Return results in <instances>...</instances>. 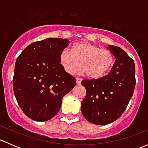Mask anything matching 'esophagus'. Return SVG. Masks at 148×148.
<instances>
[{
  "label": "esophagus",
  "mask_w": 148,
  "mask_h": 148,
  "mask_svg": "<svg viewBox=\"0 0 148 148\" xmlns=\"http://www.w3.org/2000/svg\"><path fill=\"white\" fill-rule=\"evenodd\" d=\"M82 80V79L81 78H77V79H76V82H77V84H81Z\"/></svg>",
  "instance_id": "obj_1"
}]
</instances>
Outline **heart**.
I'll return each instance as SVG.
<instances>
[{
    "label": "heart",
    "mask_w": 148,
    "mask_h": 148,
    "mask_svg": "<svg viewBox=\"0 0 148 148\" xmlns=\"http://www.w3.org/2000/svg\"><path fill=\"white\" fill-rule=\"evenodd\" d=\"M59 62L67 73L73 74L81 66L80 72L86 73L88 77L98 79L104 76L113 64L114 58L110 51L97 46L79 42L75 44L71 51L64 50Z\"/></svg>",
    "instance_id": "obj_1"
}]
</instances>
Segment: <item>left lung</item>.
Here are the masks:
<instances>
[{"label": "left lung", "mask_w": 148, "mask_h": 148, "mask_svg": "<svg viewBox=\"0 0 148 148\" xmlns=\"http://www.w3.org/2000/svg\"><path fill=\"white\" fill-rule=\"evenodd\" d=\"M107 49L116 60L104 77L84 79L82 85L86 91L82 102V113L91 123L104 125L120 118L130 100L135 86V67L133 59L115 46Z\"/></svg>", "instance_id": "obj_1"}]
</instances>
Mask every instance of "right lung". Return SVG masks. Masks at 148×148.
Listing matches in <instances>:
<instances>
[{"label":"right lung","mask_w":148,"mask_h":148,"mask_svg":"<svg viewBox=\"0 0 148 148\" xmlns=\"http://www.w3.org/2000/svg\"><path fill=\"white\" fill-rule=\"evenodd\" d=\"M69 44L66 38H48L29 44L17 58L13 87L22 111L38 122L53 118L64 96L77 84L64 69L59 56Z\"/></svg>","instance_id":"1"}]
</instances>
